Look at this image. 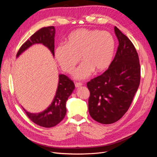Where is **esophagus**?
<instances>
[{"label":"esophagus","instance_id":"1","mask_svg":"<svg viewBox=\"0 0 157 157\" xmlns=\"http://www.w3.org/2000/svg\"><path fill=\"white\" fill-rule=\"evenodd\" d=\"M82 85H83V84H82L81 83H76L75 84V86H76V88L80 87V86H81Z\"/></svg>","mask_w":157,"mask_h":157}]
</instances>
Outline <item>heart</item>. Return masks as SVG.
<instances>
[{
  "mask_svg": "<svg viewBox=\"0 0 157 157\" xmlns=\"http://www.w3.org/2000/svg\"><path fill=\"white\" fill-rule=\"evenodd\" d=\"M114 40L110 33L97 29H81L72 32L67 44L55 49L56 59L62 69L71 74L80 61L83 62L74 72L78 80L89 78L93 72L105 71L111 65L114 53Z\"/></svg>",
  "mask_w": 157,
  "mask_h": 157,
  "instance_id": "1",
  "label": "heart"
}]
</instances>
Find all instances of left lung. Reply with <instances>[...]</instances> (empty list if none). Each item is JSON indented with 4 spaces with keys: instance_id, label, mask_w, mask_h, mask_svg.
Wrapping results in <instances>:
<instances>
[{
    "instance_id": "8db88e82",
    "label": "left lung",
    "mask_w": 157,
    "mask_h": 157,
    "mask_svg": "<svg viewBox=\"0 0 157 157\" xmlns=\"http://www.w3.org/2000/svg\"><path fill=\"white\" fill-rule=\"evenodd\" d=\"M119 45L108 70L87 83L91 117L102 124L119 120L128 111L141 79L139 56L130 40L114 27Z\"/></svg>"
}]
</instances>
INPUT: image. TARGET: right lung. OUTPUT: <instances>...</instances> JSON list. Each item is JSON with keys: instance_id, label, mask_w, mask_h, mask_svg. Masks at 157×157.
Instances as JSON below:
<instances>
[{"instance_id": "add662e5", "label": "right lung", "mask_w": 157, "mask_h": 157, "mask_svg": "<svg viewBox=\"0 0 157 157\" xmlns=\"http://www.w3.org/2000/svg\"><path fill=\"white\" fill-rule=\"evenodd\" d=\"M55 29L53 26L40 29L21 46L16 57L18 58L23 52L35 44H43L55 56ZM59 81L55 97L52 104L44 111L39 113H31L23 108L27 117L39 126L45 128L55 127L64 118L66 114V102L75 88V86L73 81L64 74H59Z\"/></svg>"}]
</instances>
